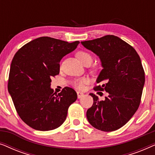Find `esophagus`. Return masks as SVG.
I'll return each instance as SVG.
<instances>
[{
    "mask_svg": "<svg viewBox=\"0 0 155 155\" xmlns=\"http://www.w3.org/2000/svg\"><path fill=\"white\" fill-rule=\"evenodd\" d=\"M77 94H78V99H80V98H81L82 97H83L84 96V94L82 92H77Z\"/></svg>",
    "mask_w": 155,
    "mask_h": 155,
    "instance_id": "34e87169",
    "label": "esophagus"
}]
</instances>
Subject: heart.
I'll return each mask as SVG.
<instances>
[{"instance_id":"b5f03b06","label":"heart","mask_w":155,"mask_h":155,"mask_svg":"<svg viewBox=\"0 0 155 155\" xmlns=\"http://www.w3.org/2000/svg\"><path fill=\"white\" fill-rule=\"evenodd\" d=\"M76 56L79 61L82 64H84V63L87 62V61H91L92 62V57L91 55L89 54V53L86 51H78L77 54H76ZM89 82V80L87 79V78H82V79L75 80L73 82V85L75 88L79 89V90H82L83 88L84 84L87 83Z\"/></svg>"}]
</instances>
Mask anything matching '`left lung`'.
I'll return each mask as SVG.
<instances>
[{"mask_svg":"<svg viewBox=\"0 0 155 155\" xmlns=\"http://www.w3.org/2000/svg\"><path fill=\"white\" fill-rule=\"evenodd\" d=\"M81 44L99 56L103 68L97 79V83L102 84L94 90L108 92L104 101L90 94L94 103L87 111L88 121L105 132L118 130L132 118L140 103L145 80L140 58L133 47L114 35Z\"/></svg>","mask_w":155,"mask_h":155,"instance_id":"obj_1","label":"left lung"}]
</instances>
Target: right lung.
Segmentation results:
<instances>
[{
  "mask_svg": "<svg viewBox=\"0 0 155 155\" xmlns=\"http://www.w3.org/2000/svg\"><path fill=\"white\" fill-rule=\"evenodd\" d=\"M79 43L42 37L26 44L15 54L8 92L18 115L31 128L54 130L66 119L68 109L77 99V93L65 87L57 94L51 88V78L59 74L63 57L73 51Z\"/></svg>",
  "mask_w": 155,
  "mask_h": 155,
  "instance_id": "add662e5",
  "label": "right lung"
}]
</instances>
